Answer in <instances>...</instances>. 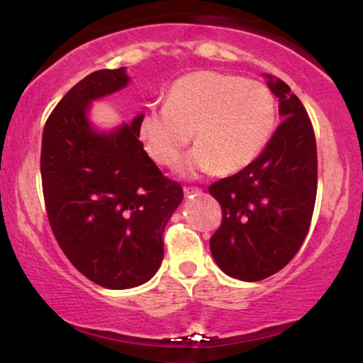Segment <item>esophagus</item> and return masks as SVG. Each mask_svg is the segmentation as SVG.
Segmentation results:
<instances>
[{"label": "esophagus", "mask_w": 363, "mask_h": 363, "mask_svg": "<svg viewBox=\"0 0 363 363\" xmlns=\"http://www.w3.org/2000/svg\"><path fill=\"white\" fill-rule=\"evenodd\" d=\"M184 192H186V196H189V194H201L202 189H199V187H184Z\"/></svg>", "instance_id": "esophagus-1"}]
</instances>
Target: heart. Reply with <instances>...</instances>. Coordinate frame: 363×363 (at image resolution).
I'll return each instance as SVG.
<instances>
[{"label": "heart", "mask_w": 363, "mask_h": 363, "mask_svg": "<svg viewBox=\"0 0 363 363\" xmlns=\"http://www.w3.org/2000/svg\"><path fill=\"white\" fill-rule=\"evenodd\" d=\"M277 103L267 84L219 71L182 76L167 91L166 104L151 106L138 119L146 152L164 167H176L189 146L192 171L229 176L250 166L272 138Z\"/></svg>", "instance_id": "1"}]
</instances>
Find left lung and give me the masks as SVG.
Instances as JSON below:
<instances>
[{
  "instance_id": "1",
  "label": "left lung",
  "mask_w": 363,
  "mask_h": 363,
  "mask_svg": "<svg viewBox=\"0 0 363 363\" xmlns=\"http://www.w3.org/2000/svg\"><path fill=\"white\" fill-rule=\"evenodd\" d=\"M269 79L284 121L250 166L209 187L222 209L211 238L212 257L227 275L247 282L291 262L306 240L317 196L312 121L284 81Z\"/></svg>"
}]
</instances>
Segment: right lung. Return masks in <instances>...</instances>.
Instances as JSON below:
<instances>
[{
  "label": "right lung",
  "instance_id": "1",
  "mask_svg": "<svg viewBox=\"0 0 363 363\" xmlns=\"http://www.w3.org/2000/svg\"><path fill=\"white\" fill-rule=\"evenodd\" d=\"M124 67L99 69L67 91L48 118L41 182L51 230L69 262L106 289L147 282L162 262V232L182 187L138 139V118L111 134L91 129L89 101L124 88Z\"/></svg>",
  "mask_w": 363,
  "mask_h": 363
}]
</instances>
